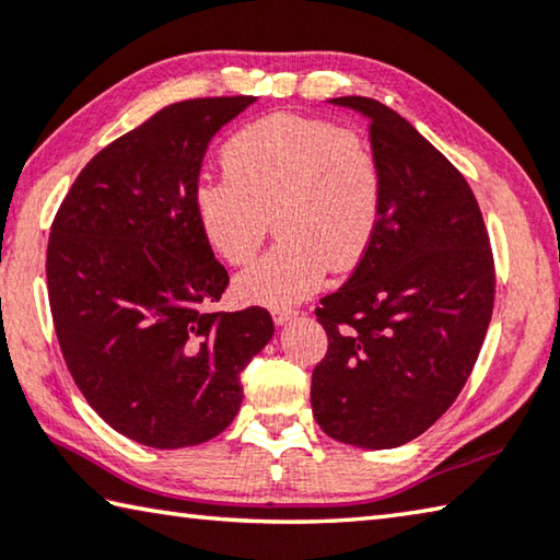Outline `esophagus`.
<instances>
[{
  "label": "esophagus",
  "mask_w": 560,
  "mask_h": 560,
  "mask_svg": "<svg viewBox=\"0 0 560 560\" xmlns=\"http://www.w3.org/2000/svg\"><path fill=\"white\" fill-rule=\"evenodd\" d=\"M271 318H273V323H277V325H283V323H289L291 318H296V311H291V308H273L271 311Z\"/></svg>",
  "instance_id": "1"
}]
</instances>
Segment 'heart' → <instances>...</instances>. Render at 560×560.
<instances>
[{
  "instance_id": "obj_1",
  "label": "heart",
  "mask_w": 560,
  "mask_h": 560,
  "mask_svg": "<svg viewBox=\"0 0 560 560\" xmlns=\"http://www.w3.org/2000/svg\"><path fill=\"white\" fill-rule=\"evenodd\" d=\"M225 178L192 192L198 222L222 259L247 264L269 235L279 242L240 273L249 303L287 308L308 299L332 271L368 254L384 210V174L354 131L289 112L261 117L222 147Z\"/></svg>"
}]
</instances>
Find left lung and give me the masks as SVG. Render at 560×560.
<instances>
[{
    "instance_id": "8db88e82",
    "label": "left lung",
    "mask_w": 560,
    "mask_h": 560,
    "mask_svg": "<svg viewBox=\"0 0 560 560\" xmlns=\"http://www.w3.org/2000/svg\"><path fill=\"white\" fill-rule=\"evenodd\" d=\"M370 119L384 210L352 277L320 301L328 352L311 382L330 439L384 451L441 419L475 368L494 306L480 206L448 159L394 109L332 97Z\"/></svg>"
}]
</instances>
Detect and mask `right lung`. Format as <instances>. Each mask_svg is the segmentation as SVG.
<instances>
[{
  "mask_svg": "<svg viewBox=\"0 0 560 560\" xmlns=\"http://www.w3.org/2000/svg\"><path fill=\"white\" fill-rule=\"evenodd\" d=\"M254 100L168 105L90 159L46 252L60 352L88 404L149 448L215 439L240 374L271 340L269 311L210 313L230 277L192 202L210 139Z\"/></svg>",
  "mask_w": 560,
  "mask_h": 560,
  "instance_id": "obj_1",
  "label": "right lung"
}]
</instances>
